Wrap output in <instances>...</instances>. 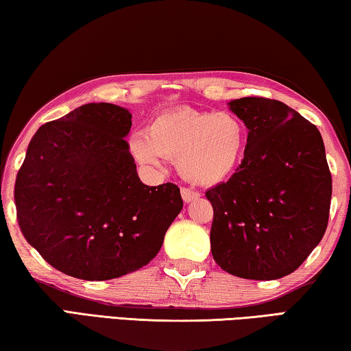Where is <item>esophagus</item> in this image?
Here are the masks:
<instances>
[{
  "mask_svg": "<svg viewBox=\"0 0 351 351\" xmlns=\"http://www.w3.org/2000/svg\"><path fill=\"white\" fill-rule=\"evenodd\" d=\"M181 197L184 199V203H190V201L197 199L199 197V193L190 189H181Z\"/></svg>",
  "mask_w": 351,
  "mask_h": 351,
  "instance_id": "1",
  "label": "esophagus"
}]
</instances>
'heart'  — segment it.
<instances>
[{"label": "heart", "mask_w": 351, "mask_h": 351, "mask_svg": "<svg viewBox=\"0 0 351 351\" xmlns=\"http://www.w3.org/2000/svg\"><path fill=\"white\" fill-rule=\"evenodd\" d=\"M246 144L245 127L228 111L187 108L159 112L147 132L132 136V152L142 164L176 159L184 180L197 186H217L234 173Z\"/></svg>", "instance_id": "b5f03b06"}]
</instances>
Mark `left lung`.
Listing matches in <instances>:
<instances>
[{
	"label": "left lung",
	"instance_id": "obj_1",
	"mask_svg": "<svg viewBox=\"0 0 351 351\" xmlns=\"http://www.w3.org/2000/svg\"><path fill=\"white\" fill-rule=\"evenodd\" d=\"M229 110L247 128L245 158L209 189L210 249L229 274L276 280L294 272L328 224L331 173L316 125L278 100L243 97Z\"/></svg>",
	"mask_w": 351,
	"mask_h": 351
}]
</instances>
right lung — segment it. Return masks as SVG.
<instances>
[{
    "label": "right lung",
    "mask_w": 351,
    "mask_h": 351,
    "mask_svg": "<svg viewBox=\"0 0 351 351\" xmlns=\"http://www.w3.org/2000/svg\"><path fill=\"white\" fill-rule=\"evenodd\" d=\"M132 114L86 104L41 125L15 181L16 218L56 269L110 280L154 258L182 209L180 187L142 184L127 138Z\"/></svg>",
    "instance_id": "right-lung-1"
}]
</instances>
